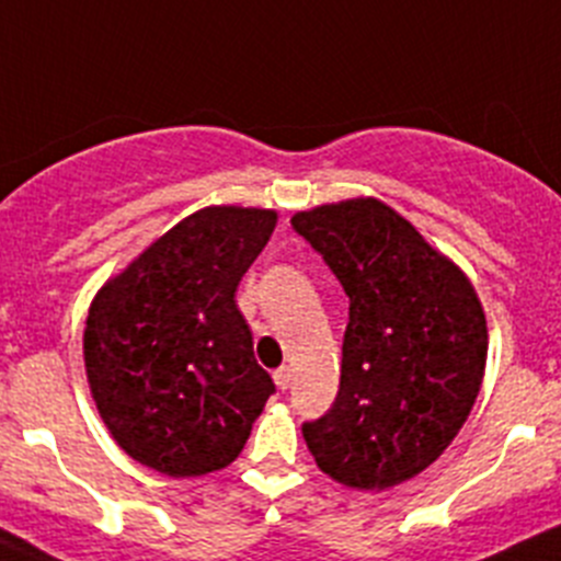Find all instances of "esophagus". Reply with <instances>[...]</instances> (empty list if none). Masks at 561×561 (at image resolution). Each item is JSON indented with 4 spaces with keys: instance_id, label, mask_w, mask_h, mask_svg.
I'll list each match as a JSON object with an SVG mask.
<instances>
[{
    "instance_id": "esophagus-1",
    "label": "esophagus",
    "mask_w": 561,
    "mask_h": 561,
    "mask_svg": "<svg viewBox=\"0 0 561 561\" xmlns=\"http://www.w3.org/2000/svg\"><path fill=\"white\" fill-rule=\"evenodd\" d=\"M272 380H275V386L280 388V391H286V388L291 386V369H289V366H280V369H275Z\"/></svg>"
}]
</instances>
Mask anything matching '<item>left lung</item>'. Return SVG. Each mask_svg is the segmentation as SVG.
<instances>
[{
    "mask_svg": "<svg viewBox=\"0 0 561 561\" xmlns=\"http://www.w3.org/2000/svg\"><path fill=\"white\" fill-rule=\"evenodd\" d=\"M291 228L350 297L339 393L302 437L335 482L393 488L444 455L477 402L488 360L477 291L375 197L300 211Z\"/></svg>",
    "mask_w": 561,
    "mask_h": 561,
    "instance_id": "1",
    "label": "left lung"
}]
</instances>
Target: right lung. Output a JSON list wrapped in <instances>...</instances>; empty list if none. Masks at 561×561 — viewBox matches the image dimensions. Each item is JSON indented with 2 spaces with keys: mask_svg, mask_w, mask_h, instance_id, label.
<instances>
[{
  "mask_svg": "<svg viewBox=\"0 0 561 561\" xmlns=\"http://www.w3.org/2000/svg\"><path fill=\"white\" fill-rule=\"evenodd\" d=\"M275 211L211 206L170 228L95 295L84 369L117 446L168 477L220 471L275 393L237 286Z\"/></svg>",
  "mask_w": 561,
  "mask_h": 561,
  "instance_id": "1",
  "label": "right lung"
}]
</instances>
